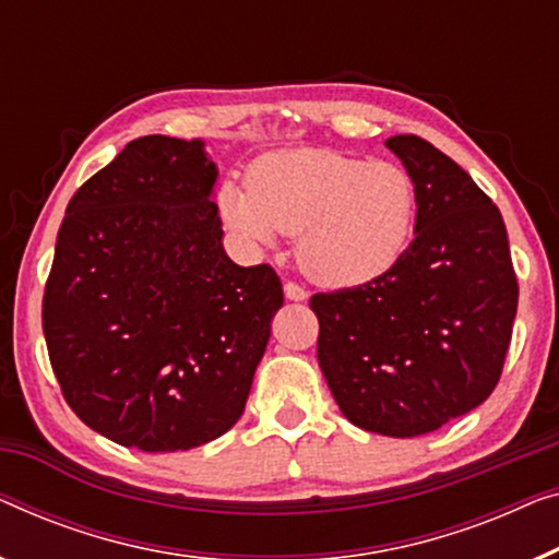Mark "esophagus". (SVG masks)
I'll return each instance as SVG.
<instances>
[{
  "mask_svg": "<svg viewBox=\"0 0 559 559\" xmlns=\"http://www.w3.org/2000/svg\"><path fill=\"white\" fill-rule=\"evenodd\" d=\"M285 297L293 299V302H305V299L310 297V295H307V289L295 285V282H287V285H285Z\"/></svg>",
  "mask_w": 559,
  "mask_h": 559,
  "instance_id": "1",
  "label": "esophagus"
}]
</instances>
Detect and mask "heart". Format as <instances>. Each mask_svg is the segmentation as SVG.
Masks as SVG:
<instances>
[{"mask_svg": "<svg viewBox=\"0 0 559 559\" xmlns=\"http://www.w3.org/2000/svg\"><path fill=\"white\" fill-rule=\"evenodd\" d=\"M216 204L229 229L270 247L297 234L299 270L322 287H360L401 262L414 239L418 191L406 168L330 148L257 158L247 186L222 183Z\"/></svg>", "mask_w": 559, "mask_h": 559, "instance_id": "obj_1", "label": "heart"}]
</instances>
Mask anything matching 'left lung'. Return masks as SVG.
I'll return each instance as SVG.
<instances>
[{
  "label": "left lung",
  "instance_id": "8db88e82",
  "mask_svg": "<svg viewBox=\"0 0 559 559\" xmlns=\"http://www.w3.org/2000/svg\"><path fill=\"white\" fill-rule=\"evenodd\" d=\"M418 191L414 241L368 285L312 295L318 362L343 416L395 439L431 433L495 391L516 314L507 226L456 160L385 141Z\"/></svg>",
  "mask_w": 559,
  "mask_h": 559
}]
</instances>
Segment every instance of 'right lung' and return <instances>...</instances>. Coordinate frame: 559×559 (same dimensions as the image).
I'll use <instances>...</instances> for the list:
<instances>
[{"mask_svg": "<svg viewBox=\"0 0 559 559\" xmlns=\"http://www.w3.org/2000/svg\"><path fill=\"white\" fill-rule=\"evenodd\" d=\"M204 141L143 135L87 179L43 299L64 401L105 439L186 451L245 414L285 302L272 266L224 252Z\"/></svg>", "mask_w": 559, "mask_h": 559, "instance_id": "1", "label": "right lung"}]
</instances>
